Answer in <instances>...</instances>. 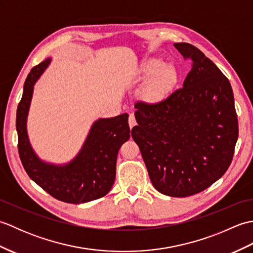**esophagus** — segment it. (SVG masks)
<instances>
[{"label": "esophagus", "mask_w": 253, "mask_h": 253, "mask_svg": "<svg viewBox=\"0 0 253 253\" xmlns=\"http://www.w3.org/2000/svg\"><path fill=\"white\" fill-rule=\"evenodd\" d=\"M128 124H129V127L132 128L133 126L137 125V122H136V118H135V115L132 114H129V117H128Z\"/></svg>", "instance_id": "34e87169"}]
</instances>
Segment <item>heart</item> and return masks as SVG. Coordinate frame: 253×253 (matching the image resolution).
Masks as SVG:
<instances>
[{
  "label": "heart",
  "instance_id": "b5f03b06",
  "mask_svg": "<svg viewBox=\"0 0 253 253\" xmlns=\"http://www.w3.org/2000/svg\"><path fill=\"white\" fill-rule=\"evenodd\" d=\"M144 75H150L142 87V95L148 101L157 102L169 94L176 82V69L170 64H164L160 58H150L141 66Z\"/></svg>",
  "mask_w": 253,
  "mask_h": 253
}]
</instances>
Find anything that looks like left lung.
<instances>
[{
  "label": "left lung",
  "mask_w": 253,
  "mask_h": 253,
  "mask_svg": "<svg viewBox=\"0 0 253 253\" xmlns=\"http://www.w3.org/2000/svg\"><path fill=\"white\" fill-rule=\"evenodd\" d=\"M191 61L182 88L157 103L137 102L138 144L152 185L184 198L207 189L226 173L238 139L234 93L227 77L189 43H175Z\"/></svg>",
  "instance_id": "1"
}]
</instances>
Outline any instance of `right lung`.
<instances>
[{
  "label": "right lung",
  "mask_w": 253,
  "mask_h": 253,
  "mask_svg": "<svg viewBox=\"0 0 253 253\" xmlns=\"http://www.w3.org/2000/svg\"><path fill=\"white\" fill-rule=\"evenodd\" d=\"M50 58L31 69L16 114L18 153L26 173L57 200L79 204L104 197L114 184L118 150L130 137L128 114L96 121L82 151L71 163L55 166L38 159L27 136L26 121L34 84L49 65Z\"/></svg>",
  "instance_id": "right-lung-1"
}]
</instances>
